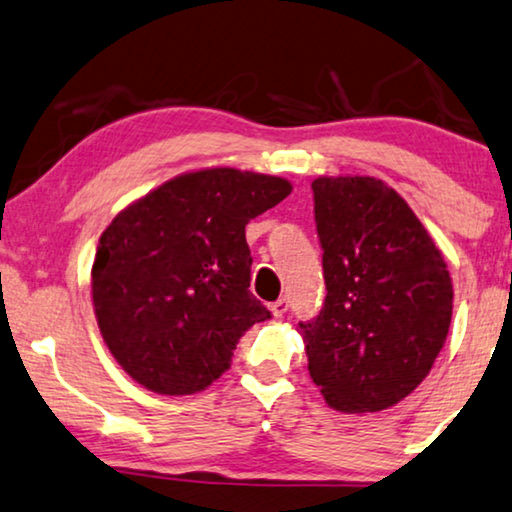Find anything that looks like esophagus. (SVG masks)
Returning a JSON list of instances; mask_svg holds the SVG:
<instances>
[{
  "instance_id": "34e87169",
  "label": "esophagus",
  "mask_w": 512,
  "mask_h": 512,
  "mask_svg": "<svg viewBox=\"0 0 512 512\" xmlns=\"http://www.w3.org/2000/svg\"><path fill=\"white\" fill-rule=\"evenodd\" d=\"M287 308H289V301L287 299H278V301H273L269 305V310L273 312V317H282L287 312Z\"/></svg>"
}]
</instances>
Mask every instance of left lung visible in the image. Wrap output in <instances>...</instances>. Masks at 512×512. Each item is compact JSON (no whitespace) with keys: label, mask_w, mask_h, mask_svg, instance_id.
<instances>
[{"label":"left lung","mask_w":512,"mask_h":512,"mask_svg":"<svg viewBox=\"0 0 512 512\" xmlns=\"http://www.w3.org/2000/svg\"><path fill=\"white\" fill-rule=\"evenodd\" d=\"M326 299L299 324L331 409L393 407L430 375L453 315V282L409 204L375 177L312 181Z\"/></svg>","instance_id":"1"}]
</instances>
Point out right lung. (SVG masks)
Instances as JSON below:
<instances>
[{
    "instance_id": "1",
    "label": "right lung",
    "mask_w": 512,
    "mask_h": 512,
    "mask_svg": "<svg viewBox=\"0 0 512 512\" xmlns=\"http://www.w3.org/2000/svg\"><path fill=\"white\" fill-rule=\"evenodd\" d=\"M292 193L271 174H179L112 218L91 266L101 335L158 395H193L232 365L236 342L271 317L250 294L246 225Z\"/></svg>"
}]
</instances>
